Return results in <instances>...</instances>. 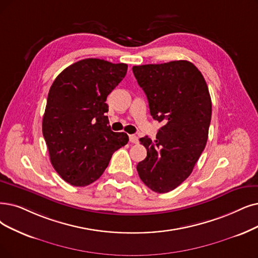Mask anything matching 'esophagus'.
Masks as SVG:
<instances>
[{"label":"esophagus","instance_id":"1","mask_svg":"<svg viewBox=\"0 0 258 258\" xmlns=\"http://www.w3.org/2000/svg\"><path fill=\"white\" fill-rule=\"evenodd\" d=\"M129 141H130V143L138 144V143H139V138H138L137 136H133V135H131V136H129Z\"/></svg>","mask_w":258,"mask_h":258}]
</instances>
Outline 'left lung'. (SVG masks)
Returning a JSON list of instances; mask_svg holds the SVG:
<instances>
[{"label": "left lung", "mask_w": 258, "mask_h": 258, "mask_svg": "<svg viewBox=\"0 0 258 258\" xmlns=\"http://www.w3.org/2000/svg\"><path fill=\"white\" fill-rule=\"evenodd\" d=\"M148 99L153 119L163 122L152 141L140 142L147 157L137 166L151 190L168 192L186 180L205 148L212 100L201 72L186 60L132 68Z\"/></svg>", "instance_id": "left-lung-1"}]
</instances>
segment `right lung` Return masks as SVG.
<instances>
[{
  "label": "right lung",
  "mask_w": 258,
  "mask_h": 258,
  "mask_svg": "<svg viewBox=\"0 0 258 258\" xmlns=\"http://www.w3.org/2000/svg\"><path fill=\"white\" fill-rule=\"evenodd\" d=\"M126 63L88 58L64 69L51 85L42 120L50 163L74 186L96 181L129 141L109 126L107 96L126 76Z\"/></svg>",
  "instance_id": "right-lung-1"
}]
</instances>
